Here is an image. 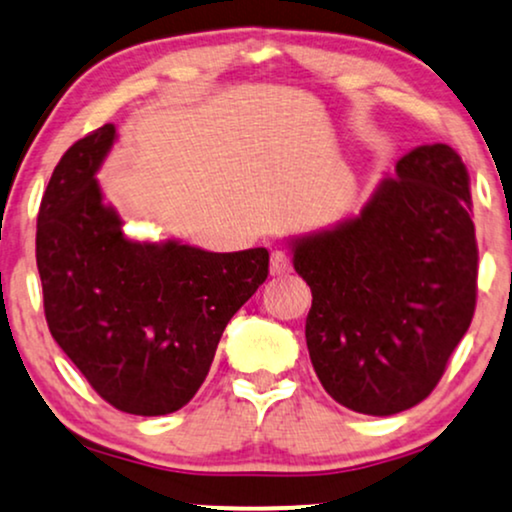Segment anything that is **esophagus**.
I'll use <instances>...</instances> for the list:
<instances>
[{
	"label": "esophagus",
	"mask_w": 512,
	"mask_h": 512,
	"mask_svg": "<svg viewBox=\"0 0 512 512\" xmlns=\"http://www.w3.org/2000/svg\"><path fill=\"white\" fill-rule=\"evenodd\" d=\"M294 270L292 258H289L285 251H273L270 254V275L280 277V275H289Z\"/></svg>",
	"instance_id": "1"
}]
</instances>
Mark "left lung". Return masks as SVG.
Here are the masks:
<instances>
[{"mask_svg": "<svg viewBox=\"0 0 512 512\" xmlns=\"http://www.w3.org/2000/svg\"><path fill=\"white\" fill-rule=\"evenodd\" d=\"M470 175L449 144L396 163L361 216L292 242L311 287V363L327 394L394 415L432 394L477 304Z\"/></svg>", "mask_w": 512, "mask_h": 512, "instance_id": "1", "label": "left lung"}]
</instances>
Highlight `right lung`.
<instances>
[{"label": "right lung", "instance_id": "obj_1", "mask_svg": "<svg viewBox=\"0 0 512 512\" xmlns=\"http://www.w3.org/2000/svg\"><path fill=\"white\" fill-rule=\"evenodd\" d=\"M113 140L116 128L102 125L56 163L37 213V270L56 344L106 403L151 418L197 394L270 256L125 237L94 180Z\"/></svg>", "mask_w": 512, "mask_h": 512}]
</instances>
